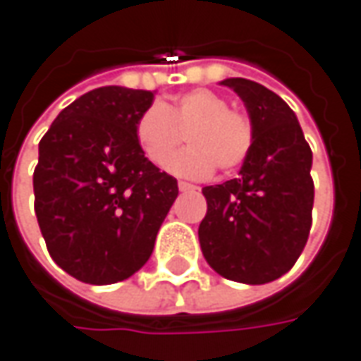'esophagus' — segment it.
Returning a JSON list of instances; mask_svg holds the SVG:
<instances>
[{"instance_id": "esophagus-1", "label": "esophagus", "mask_w": 361, "mask_h": 361, "mask_svg": "<svg viewBox=\"0 0 361 361\" xmlns=\"http://www.w3.org/2000/svg\"><path fill=\"white\" fill-rule=\"evenodd\" d=\"M178 190L180 192H192V190H199V187H195V185H190V183H178Z\"/></svg>"}]
</instances>
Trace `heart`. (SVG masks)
<instances>
[{
  "label": "heart",
  "mask_w": 361,
  "mask_h": 361,
  "mask_svg": "<svg viewBox=\"0 0 361 361\" xmlns=\"http://www.w3.org/2000/svg\"><path fill=\"white\" fill-rule=\"evenodd\" d=\"M187 151L172 154L184 142ZM136 145L154 166L185 178H207L221 171L239 169L253 146V124L247 114L229 108L225 96L213 90H190L171 104H152L136 120Z\"/></svg>",
  "instance_id": "b5f03b06"
}]
</instances>
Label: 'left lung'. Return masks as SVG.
<instances>
[{"label": "left lung", "mask_w": 361, "mask_h": 361, "mask_svg": "<svg viewBox=\"0 0 361 361\" xmlns=\"http://www.w3.org/2000/svg\"><path fill=\"white\" fill-rule=\"evenodd\" d=\"M235 92L253 124V146L239 178L204 187L199 241L207 263L225 279L263 285L293 267L312 229V148L295 112L275 92L245 80Z\"/></svg>", "instance_id": "left-lung-1"}]
</instances>
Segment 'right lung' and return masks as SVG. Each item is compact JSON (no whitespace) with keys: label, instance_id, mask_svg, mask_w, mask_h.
Here are the masks:
<instances>
[{"label":"right lung","instance_id":"obj_1","mask_svg":"<svg viewBox=\"0 0 361 361\" xmlns=\"http://www.w3.org/2000/svg\"><path fill=\"white\" fill-rule=\"evenodd\" d=\"M154 92L104 86L51 122L34 171L35 216L51 259L78 281H124L152 255L178 195L136 145L134 126Z\"/></svg>","mask_w":361,"mask_h":361}]
</instances>
